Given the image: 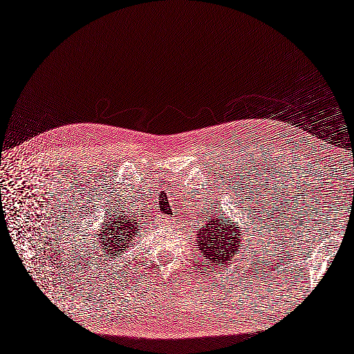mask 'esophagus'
I'll list each match as a JSON object with an SVG mask.
<instances>
[{"mask_svg":"<svg viewBox=\"0 0 354 354\" xmlns=\"http://www.w3.org/2000/svg\"><path fill=\"white\" fill-rule=\"evenodd\" d=\"M160 224L165 225V227H171L174 224V219L173 218H168V216H164V218L160 219Z\"/></svg>","mask_w":354,"mask_h":354,"instance_id":"1","label":"esophagus"}]
</instances>
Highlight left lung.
Listing matches in <instances>:
<instances>
[{"mask_svg":"<svg viewBox=\"0 0 354 354\" xmlns=\"http://www.w3.org/2000/svg\"><path fill=\"white\" fill-rule=\"evenodd\" d=\"M203 227L198 233V246L203 259L212 266L224 263L234 258V253L243 246V233L236 225L228 224V218L223 214L218 216H205Z\"/></svg>","mask_w":354,"mask_h":354,"instance_id":"1","label":"left lung"}]
</instances>
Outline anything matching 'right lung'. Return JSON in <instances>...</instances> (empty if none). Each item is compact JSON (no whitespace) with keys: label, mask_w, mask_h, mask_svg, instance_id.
<instances>
[{"label":"right lung","mask_w":354,"mask_h":354,"mask_svg":"<svg viewBox=\"0 0 354 354\" xmlns=\"http://www.w3.org/2000/svg\"><path fill=\"white\" fill-rule=\"evenodd\" d=\"M108 221L100 231V240L104 245L105 256L106 258H117V256L123 254L130 248V243L135 237V231H138V223H135L138 218H133L127 215H111Z\"/></svg>","instance_id":"obj_1"}]
</instances>
